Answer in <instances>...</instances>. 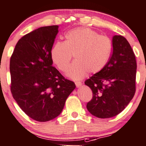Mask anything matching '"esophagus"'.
Wrapping results in <instances>:
<instances>
[{"instance_id": "obj_1", "label": "esophagus", "mask_w": 146, "mask_h": 146, "mask_svg": "<svg viewBox=\"0 0 146 146\" xmlns=\"http://www.w3.org/2000/svg\"><path fill=\"white\" fill-rule=\"evenodd\" d=\"M75 85L77 88L81 87V85H82V83L80 82V81H75Z\"/></svg>"}]
</instances>
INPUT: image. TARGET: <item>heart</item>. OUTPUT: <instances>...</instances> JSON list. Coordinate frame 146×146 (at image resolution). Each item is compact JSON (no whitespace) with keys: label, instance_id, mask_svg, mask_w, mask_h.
Segmentation results:
<instances>
[{"label":"heart","instance_id":"obj_1","mask_svg":"<svg viewBox=\"0 0 146 146\" xmlns=\"http://www.w3.org/2000/svg\"><path fill=\"white\" fill-rule=\"evenodd\" d=\"M65 42H57L51 50L53 62L61 72H65L74 55L75 61L70 65L67 76L81 79L89 74L101 71L109 60L112 43L106 36L88 28H78L69 31Z\"/></svg>","mask_w":146,"mask_h":146}]
</instances>
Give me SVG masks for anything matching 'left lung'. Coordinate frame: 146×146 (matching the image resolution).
<instances>
[{
  "instance_id": "1",
  "label": "left lung",
  "mask_w": 146,
  "mask_h": 146,
  "mask_svg": "<svg viewBox=\"0 0 146 146\" xmlns=\"http://www.w3.org/2000/svg\"><path fill=\"white\" fill-rule=\"evenodd\" d=\"M113 51L104 68L85 81L92 98L86 107L100 118L115 116L125 109L136 92V61L127 40L113 37Z\"/></svg>"
}]
</instances>
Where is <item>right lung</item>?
Instances as JSON below:
<instances>
[{
    "mask_svg": "<svg viewBox=\"0 0 146 146\" xmlns=\"http://www.w3.org/2000/svg\"><path fill=\"white\" fill-rule=\"evenodd\" d=\"M58 26H44L23 36L10 58V90L19 107L36 121L58 116L76 88L52 66L51 50Z\"/></svg>",
    "mask_w": 146,
    "mask_h": 146,
    "instance_id": "right-lung-1",
    "label": "right lung"
}]
</instances>
